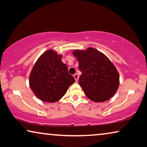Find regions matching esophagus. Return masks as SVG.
I'll list each match as a JSON object with an SVG mask.
<instances>
[{
  "label": "esophagus",
  "instance_id": "obj_1",
  "mask_svg": "<svg viewBox=\"0 0 147 147\" xmlns=\"http://www.w3.org/2000/svg\"><path fill=\"white\" fill-rule=\"evenodd\" d=\"M74 78H75V80H76V81H78V79H79V76H78V75L77 74H75L74 75Z\"/></svg>",
  "mask_w": 147,
  "mask_h": 147
}]
</instances>
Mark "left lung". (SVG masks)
I'll return each instance as SVG.
<instances>
[{
    "label": "left lung",
    "instance_id": "obj_1",
    "mask_svg": "<svg viewBox=\"0 0 147 147\" xmlns=\"http://www.w3.org/2000/svg\"><path fill=\"white\" fill-rule=\"evenodd\" d=\"M73 55L82 72L79 84L85 95L96 102H105L114 96L119 87V76L107 56L94 48L74 51Z\"/></svg>",
    "mask_w": 147,
    "mask_h": 147
}]
</instances>
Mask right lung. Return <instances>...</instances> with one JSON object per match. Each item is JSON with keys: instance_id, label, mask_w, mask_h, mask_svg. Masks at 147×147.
<instances>
[{"instance_id": "right-lung-1", "label": "right lung", "mask_w": 147, "mask_h": 147, "mask_svg": "<svg viewBox=\"0 0 147 147\" xmlns=\"http://www.w3.org/2000/svg\"><path fill=\"white\" fill-rule=\"evenodd\" d=\"M74 82L75 79L62 62V55L53 50L47 51L40 56L29 76L31 90L44 102L59 100Z\"/></svg>"}]
</instances>
